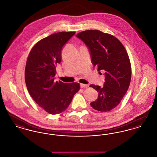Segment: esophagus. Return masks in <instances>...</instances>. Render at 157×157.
Instances as JSON below:
<instances>
[{
    "mask_svg": "<svg viewBox=\"0 0 157 157\" xmlns=\"http://www.w3.org/2000/svg\"><path fill=\"white\" fill-rule=\"evenodd\" d=\"M81 88H86L88 86V85H86V84H83V83H81Z\"/></svg>",
    "mask_w": 157,
    "mask_h": 157,
    "instance_id": "1",
    "label": "esophagus"
}]
</instances>
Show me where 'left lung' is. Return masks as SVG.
<instances>
[{"mask_svg":"<svg viewBox=\"0 0 157 157\" xmlns=\"http://www.w3.org/2000/svg\"><path fill=\"white\" fill-rule=\"evenodd\" d=\"M87 46L92 63L99 73L105 72L104 86L90 85L98 92L91 106L101 112L111 111L120 104L129 88L131 66L124 45L117 37L98 30H87L76 35Z\"/></svg>","mask_w":157,"mask_h":157,"instance_id":"obj_1","label":"left lung"}]
</instances>
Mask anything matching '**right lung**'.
I'll return each instance as SVG.
<instances>
[{"instance_id":"right-lung-1","label":"right lung","mask_w":157,"mask_h":157,"mask_svg":"<svg viewBox=\"0 0 157 157\" xmlns=\"http://www.w3.org/2000/svg\"><path fill=\"white\" fill-rule=\"evenodd\" d=\"M75 34L61 32L41 39L32 48L26 61L25 79L28 90L35 102L50 114L65 111L80 90L79 83L54 81L62 47Z\"/></svg>"}]
</instances>
